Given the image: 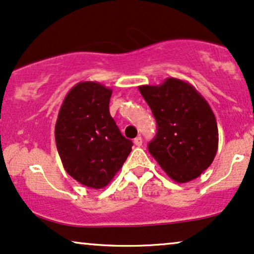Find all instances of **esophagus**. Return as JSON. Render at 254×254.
Masks as SVG:
<instances>
[{"instance_id":"1","label":"esophagus","mask_w":254,"mask_h":254,"mask_svg":"<svg viewBox=\"0 0 254 254\" xmlns=\"http://www.w3.org/2000/svg\"><path fill=\"white\" fill-rule=\"evenodd\" d=\"M133 143H134V145H136V146H141V144H143V139H141L140 136H138L137 138H134Z\"/></svg>"}]
</instances>
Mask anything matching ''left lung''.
Listing matches in <instances>:
<instances>
[{
    "label": "left lung",
    "instance_id": "1",
    "mask_svg": "<svg viewBox=\"0 0 254 254\" xmlns=\"http://www.w3.org/2000/svg\"><path fill=\"white\" fill-rule=\"evenodd\" d=\"M157 122L148 152L172 180L191 181L210 166L218 129L210 106L190 83L167 77L159 86H139Z\"/></svg>",
    "mask_w": 254,
    "mask_h": 254
}]
</instances>
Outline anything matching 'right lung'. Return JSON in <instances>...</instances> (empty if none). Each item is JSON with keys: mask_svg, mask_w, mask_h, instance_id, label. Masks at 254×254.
I'll return each instance as SVG.
<instances>
[{"mask_svg": "<svg viewBox=\"0 0 254 254\" xmlns=\"http://www.w3.org/2000/svg\"><path fill=\"white\" fill-rule=\"evenodd\" d=\"M111 94L99 82L76 83L64 100L54 130L64 168L74 180L94 189L113 180L133 145L110 116Z\"/></svg>", "mask_w": 254, "mask_h": 254, "instance_id": "obj_1", "label": "right lung"}]
</instances>
